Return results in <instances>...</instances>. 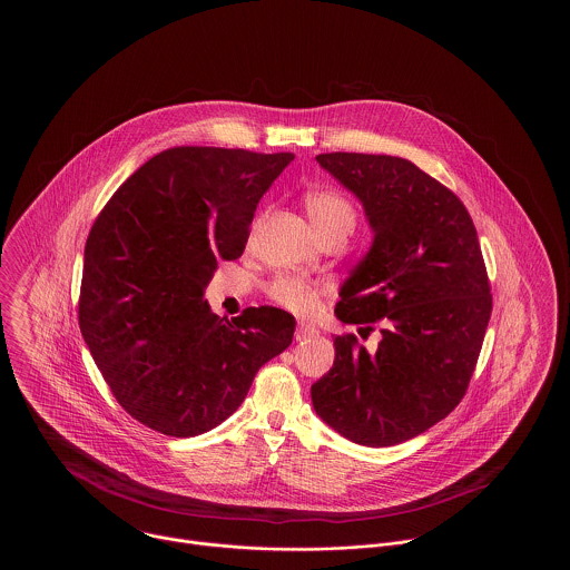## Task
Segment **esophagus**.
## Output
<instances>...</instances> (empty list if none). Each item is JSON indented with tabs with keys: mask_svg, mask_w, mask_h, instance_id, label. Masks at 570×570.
<instances>
[{
	"mask_svg": "<svg viewBox=\"0 0 570 570\" xmlns=\"http://www.w3.org/2000/svg\"><path fill=\"white\" fill-rule=\"evenodd\" d=\"M314 335H318V328H316V326L298 323L297 328H295V340H297V342L309 340V337H314Z\"/></svg>",
	"mask_w": 570,
	"mask_h": 570,
	"instance_id": "34e87169",
	"label": "esophagus"
}]
</instances>
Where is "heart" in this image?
I'll return each mask as SVG.
<instances>
[{
    "label": "heart",
    "mask_w": 570,
    "mask_h": 570,
    "mask_svg": "<svg viewBox=\"0 0 570 570\" xmlns=\"http://www.w3.org/2000/svg\"><path fill=\"white\" fill-rule=\"evenodd\" d=\"M305 212L312 219V226L321 237L331 233H351L356 222V214L351 200L335 190H312L305 196ZM321 288L298 275H282L269 284V297L295 312L298 316H309L318 307Z\"/></svg>",
    "instance_id": "b5f03b06"
}]
</instances>
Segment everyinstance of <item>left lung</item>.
Here are the masks:
<instances>
[{"label": "left lung", "mask_w": 570, "mask_h": 570, "mask_svg": "<svg viewBox=\"0 0 570 570\" xmlns=\"http://www.w3.org/2000/svg\"><path fill=\"white\" fill-rule=\"evenodd\" d=\"M318 164L361 200L374 242L340 291L335 316L376 353L337 335L335 361L312 384L316 414L363 446L428 432L458 406L491 316L488 269L460 198L395 156L321 154Z\"/></svg>", "instance_id": "obj_1"}]
</instances>
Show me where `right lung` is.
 I'll list each match as a JSON object with an SVG mask.
<instances>
[{
  "label": "right lung",
  "instance_id": "1",
  "mask_svg": "<svg viewBox=\"0 0 570 570\" xmlns=\"http://www.w3.org/2000/svg\"><path fill=\"white\" fill-rule=\"evenodd\" d=\"M295 160L173 147L142 164L96 217L82 265L79 326L132 419L190 438L228 419L256 372L284 353L295 316L272 305L219 318L203 293L219 261L244 254L263 194Z\"/></svg>",
  "mask_w": 570,
  "mask_h": 570
}]
</instances>
